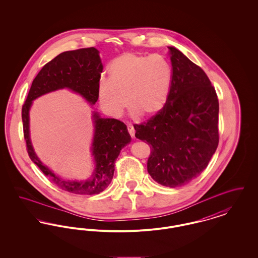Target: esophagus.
Masks as SVG:
<instances>
[{
  "label": "esophagus",
  "mask_w": 258,
  "mask_h": 258,
  "mask_svg": "<svg viewBox=\"0 0 258 258\" xmlns=\"http://www.w3.org/2000/svg\"><path fill=\"white\" fill-rule=\"evenodd\" d=\"M127 131H128V133H130L131 136L134 138L135 135V127H134V125H133V124H128V125H127Z\"/></svg>",
  "instance_id": "34e87169"
}]
</instances>
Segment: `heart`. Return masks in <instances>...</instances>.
<instances>
[{
	"label": "heart",
	"mask_w": 258,
	"mask_h": 258,
	"mask_svg": "<svg viewBox=\"0 0 258 258\" xmlns=\"http://www.w3.org/2000/svg\"><path fill=\"white\" fill-rule=\"evenodd\" d=\"M109 78L98 83L103 108L119 116L126 106L141 118H151L164 107L170 93L172 69L161 55L124 53L108 66Z\"/></svg>",
	"instance_id": "heart-1"
}]
</instances>
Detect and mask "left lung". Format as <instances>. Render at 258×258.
<instances>
[{
	"label": "left lung",
	"mask_w": 258,
	"mask_h": 258,
	"mask_svg": "<svg viewBox=\"0 0 258 258\" xmlns=\"http://www.w3.org/2000/svg\"><path fill=\"white\" fill-rule=\"evenodd\" d=\"M172 83L164 107L135 124V137L151 148L147 169L159 184L189 183L208 166L219 145V100L204 71L175 47H168Z\"/></svg>",
	"instance_id": "1"
}]
</instances>
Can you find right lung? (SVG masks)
Instances as JSON below:
<instances>
[{
  "label": "right lung",
  "instance_id": "obj_1",
  "mask_svg": "<svg viewBox=\"0 0 258 258\" xmlns=\"http://www.w3.org/2000/svg\"><path fill=\"white\" fill-rule=\"evenodd\" d=\"M98 53L95 47H90L59 54L37 74L22 106L24 138L30 159L50 181L61 189L75 195H98L109 185L115 170V160L121 150L132 140L126 125L116 119L101 118L98 111H94L92 117L95 133L91 151L96 164L95 169L85 181H71L51 171L37 158L30 138L29 111L36 98L64 88L79 94L94 105L98 100V83L103 70Z\"/></svg>",
  "mask_w": 258,
  "mask_h": 258
}]
</instances>
